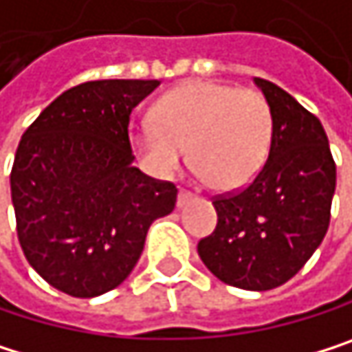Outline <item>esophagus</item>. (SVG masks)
Returning <instances> with one entry per match:
<instances>
[{"label": "esophagus", "instance_id": "obj_1", "mask_svg": "<svg viewBox=\"0 0 352 352\" xmlns=\"http://www.w3.org/2000/svg\"><path fill=\"white\" fill-rule=\"evenodd\" d=\"M190 199H192V192H190V190H184V188H182V190L178 192V207H184V205H186V203H188Z\"/></svg>", "mask_w": 352, "mask_h": 352}]
</instances>
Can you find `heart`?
<instances>
[{"mask_svg": "<svg viewBox=\"0 0 352 352\" xmlns=\"http://www.w3.org/2000/svg\"><path fill=\"white\" fill-rule=\"evenodd\" d=\"M274 135L265 97L253 89L195 80L166 93L153 122H141L133 143L145 166L172 176L186 160L219 190L247 186L263 168Z\"/></svg>", "mask_w": 352, "mask_h": 352, "instance_id": "1", "label": "heart"}]
</instances>
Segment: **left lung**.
Masks as SVG:
<instances>
[{
    "label": "left lung",
    "mask_w": 352,
    "mask_h": 352,
    "mask_svg": "<svg viewBox=\"0 0 352 352\" xmlns=\"http://www.w3.org/2000/svg\"><path fill=\"white\" fill-rule=\"evenodd\" d=\"M274 118L270 155L253 182L217 195L215 230L197 245L224 284L272 290L288 282L330 226L336 164L322 122L278 85L255 78Z\"/></svg>",
    "instance_id": "8db88e82"
}]
</instances>
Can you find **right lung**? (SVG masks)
I'll list each match as a JSON object with an SVG mask.
<instances>
[{"mask_svg": "<svg viewBox=\"0 0 352 352\" xmlns=\"http://www.w3.org/2000/svg\"><path fill=\"white\" fill-rule=\"evenodd\" d=\"M160 80H89L26 128L10 186L26 261L54 288L99 296L137 265L149 226L178 188L133 166L128 124Z\"/></svg>", "mask_w": 352, "mask_h": 352, "instance_id": "obj_1", "label": "right lung"}]
</instances>
